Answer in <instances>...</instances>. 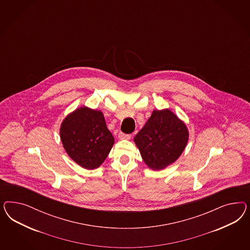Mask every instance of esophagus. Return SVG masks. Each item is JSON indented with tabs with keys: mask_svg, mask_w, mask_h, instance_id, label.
I'll return each mask as SVG.
<instances>
[{
	"mask_svg": "<svg viewBox=\"0 0 250 250\" xmlns=\"http://www.w3.org/2000/svg\"><path fill=\"white\" fill-rule=\"evenodd\" d=\"M118 137H119V139H121V140H128V139H130L131 136H130V135H126V134H124V133L120 132V133L118 134Z\"/></svg>",
	"mask_w": 250,
	"mask_h": 250,
	"instance_id": "1",
	"label": "esophagus"
}]
</instances>
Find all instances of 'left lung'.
Listing matches in <instances>:
<instances>
[{
  "label": "left lung",
  "mask_w": 250,
  "mask_h": 250,
  "mask_svg": "<svg viewBox=\"0 0 250 250\" xmlns=\"http://www.w3.org/2000/svg\"><path fill=\"white\" fill-rule=\"evenodd\" d=\"M60 136L69 158L86 169H94L105 160L114 144L104 114L82 106L61 123Z\"/></svg>",
  "instance_id": "obj_1"
}]
</instances>
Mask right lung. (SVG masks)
Listing matches in <instances>:
<instances>
[{
    "label": "right lung",
    "instance_id": "right-lung-1",
    "mask_svg": "<svg viewBox=\"0 0 250 250\" xmlns=\"http://www.w3.org/2000/svg\"><path fill=\"white\" fill-rule=\"evenodd\" d=\"M189 139V130L169 109L154 110L136 136L146 165L153 170L164 169L181 157Z\"/></svg>",
    "mask_w": 250,
    "mask_h": 250
}]
</instances>
